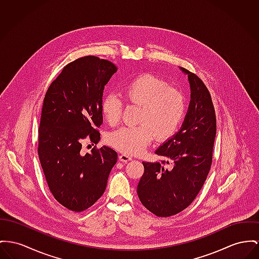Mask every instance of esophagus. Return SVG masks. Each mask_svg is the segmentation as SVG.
Segmentation results:
<instances>
[{"mask_svg": "<svg viewBox=\"0 0 259 259\" xmlns=\"http://www.w3.org/2000/svg\"><path fill=\"white\" fill-rule=\"evenodd\" d=\"M119 159H120V161L123 162V163H127V162H128V161H131L133 158H132V156L127 155V154H124V153H121L120 156H119Z\"/></svg>", "mask_w": 259, "mask_h": 259, "instance_id": "obj_1", "label": "esophagus"}]
</instances>
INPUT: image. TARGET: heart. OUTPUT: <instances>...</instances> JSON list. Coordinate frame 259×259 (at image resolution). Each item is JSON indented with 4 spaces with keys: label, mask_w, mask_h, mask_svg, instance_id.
I'll return each instance as SVG.
<instances>
[{
    "label": "heart",
    "mask_w": 259,
    "mask_h": 259,
    "mask_svg": "<svg viewBox=\"0 0 259 259\" xmlns=\"http://www.w3.org/2000/svg\"><path fill=\"white\" fill-rule=\"evenodd\" d=\"M127 104L139 107L137 126H124L111 133L108 141L126 154L141 153L155 138L165 139L178 130L186 112L184 94L151 74L127 82L121 90ZM121 100L114 94L104 98L102 113L107 122L116 125L121 119Z\"/></svg>",
    "instance_id": "b5f03b06"
}]
</instances>
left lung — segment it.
<instances>
[{"mask_svg": "<svg viewBox=\"0 0 259 259\" xmlns=\"http://www.w3.org/2000/svg\"><path fill=\"white\" fill-rule=\"evenodd\" d=\"M188 75L190 101L178 133L156 149L171 164L142 162L144 172L138 185L141 203L159 217H169L186 209L204 185L212 163L216 136L215 110L202 80L184 68Z\"/></svg>", "mask_w": 259, "mask_h": 259, "instance_id": "left-lung-1", "label": "left lung"}]
</instances>
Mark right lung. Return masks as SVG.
I'll return each instance as SVG.
<instances>
[{"mask_svg": "<svg viewBox=\"0 0 259 259\" xmlns=\"http://www.w3.org/2000/svg\"><path fill=\"white\" fill-rule=\"evenodd\" d=\"M118 68L94 56L67 65L48 88L39 125L38 155L56 200L71 211L92 206L103 194L118 154L108 146L80 150L89 136L98 143L105 85Z\"/></svg>", "mask_w": 259, "mask_h": 259, "instance_id": "1", "label": "right lung"}]
</instances>
